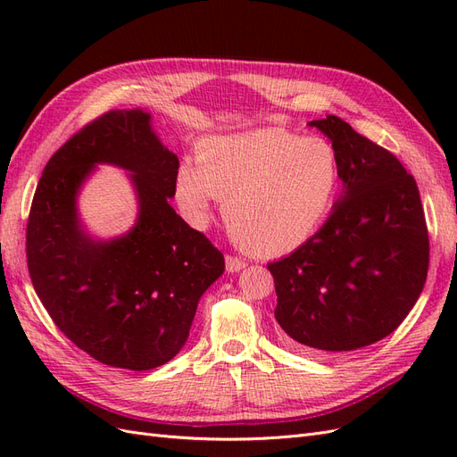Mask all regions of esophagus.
Instances as JSON below:
<instances>
[{"label":"esophagus","mask_w":457,"mask_h":457,"mask_svg":"<svg viewBox=\"0 0 457 457\" xmlns=\"http://www.w3.org/2000/svg\"><path fill=\"white\" fill-rule=\"evenodd\" d=\"M225 262H227L228 272H240L245 267V261L242 257H234V255H227Z\"/></svg>","instance_id":"obj_1"}]
</instances>
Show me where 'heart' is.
I'll return each instance as SVG.
<instances>
[{"label":"heart","mask_w":457,"mask_h":457,"mask_svg":"<svg viewBox=\"0 0 457 457\" xmlns=\"http://www.w3.org/2000/svg\"><path fill=\"white\" fill-rule=\"evenodd\" d=\"M341 185L339 156L322 137L259 129L205 139L198 165L183 163L175 192L192 225L210 223L212 205L234 242L259 255H286L320 230Z\"/></svg>","instance_id":"b5f03b06"}]
</instances>
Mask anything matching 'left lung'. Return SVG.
Wrapping results in <instances>:
<instances>
[{
  "instance_id": "1",
  "label": "left lung",
  "mask_w": 457,
  "mask_h": 457,
  "mask_svg": "<svg viewBox=\"0 0 457 457\" xmlns=\"http://www.w3.org/2000/svg\"><path fill=\"white\" fill-rule=\"evenodd\" d=\"M309 126L334 145L343 192L305 245L267 267L289 345L337 354L403 324L427 280L428 232L416 179L396 156L337 116Z\"/></svg>"
}]
</instances>
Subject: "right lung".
<instances>
[{
	"mask_svg": "<svg viewBox=\"0 0 457 457\" xmlns=\"http://www.w3.org/2000/svg\"><path fill=\"white\" fill-rule=\"evenodd\" d=\"M95 162L131 170L140 198L136 227L93 241L75 198ZM179 158L143 110H110L72 135L47 162L26 225V261L39 301L62 334L95 361L158 368L183 349L198 301L225 257L175 213Z\"/></svg>",
	"mask_w": 457,
	"mask_h": 457,
	"instance_id": "obj_1",
	"label": "right lung"
}]
</instances>
